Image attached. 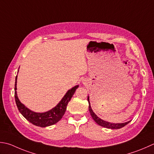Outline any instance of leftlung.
Instances as JSON below:
<instances>
[{
	"label": "left lung",
	"mask_w": 154,
	"mask_h": 154,
	"mask_svg": "<svg viewBox=\"0 0 154 154\" xmlns=\"http://www.w3.org/2000/svg\"><path fill=\"white\" fill-rule=\"evenodd\" d=\"M87 100H88V102H89V110L90 114H91V116L92 117V118L96 123H97L98 125L102 126V127L106 128L108 129H120L123 127H124L125 125L128 124V123L130 122V121H129L128 122L122 123H110V122H107L106 121H104V120L101 119L99 118V117H97V115H96V114L93 111L91 107V105H90L89 96L88 97H87Z\"/></svg>",
	"instance_id": "1"
}]
</instances>
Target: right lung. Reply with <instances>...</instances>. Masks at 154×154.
Returning a JSON list of instances; mask_svg holds the SVG:
<instances>
[{"mask_svg":"<svg viewBox=\"0 0 154 154\" xmlns=\"http://www.w3.org/2000/svg\"><path fill=\"white\" fill-rule=\"evenodd\" d=\"M17 75L16 76V79H15L14 98L18 109L23 117L26 118V120H28L29 122L32 123L33 125L39 126L41 128L47 127V126L55 124L59 120H61L62 117L65 114L68 103L70 101L75 91L79 87V85H76L72 87L71 89L68 90V91L66 93V94L60 101L59 103L52 109L44 113H36L29 109L28 108L25 107V105H24L19 101L17 93Z\"/></svg>","mask_w":154,"mask_h":154,"instance_id":"obj_1","label":"right lung"}]
</instances>
